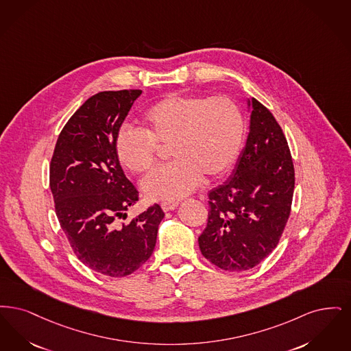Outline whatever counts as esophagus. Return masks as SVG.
<instances>
[{
	"instance_id": "1",
	"label": "esophagus",
	"mask_w": 351,
	"mask_h": 351,
	"mask_svg": "<svg viewBox=\"0 0 351 351\" xmlns=\"http://www.w3.org/2000/svg\"><path fill=\"white\" fill-rule=\"evenodd\" d=\"M177 206H178V203H176V202H162V203H161V208H162L164 213L176 210Z\"/></svg>"
}]
</instances>
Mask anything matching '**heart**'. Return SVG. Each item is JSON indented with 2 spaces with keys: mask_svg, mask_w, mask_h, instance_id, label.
Listing matches in <instances>:
<instances>
[{
  "mask_svg": "<svg viewBox=\"0 0 351 351\" xmlns=\"http://www.w3.org/2000/svg\"><path fill=\"white\" fill-rule=\"evenodd\" d=\"M143 130L122 127L114 152L123 168L145 174L157 158V147L174 160L156 169L141 183L151 200H176L197 189L202 177L226 173L243 145L244 115L227 95H169L148 107Z\"/></svg>",
  "mask_w": 351,
  "mask_h": 351,
  "instance_id": "heart-1",
  "label": "heart"
}]
</instances>
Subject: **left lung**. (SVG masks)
Here are the masks:
<instances>
[{
  "mask_svg": "<svg viewBox=\"0 0 351 351\" xmlns=\"http://www.w3.org/2000/svg\"><path fill=\"white\" fill-rule=\"evenodd\" d=\"M250 130L232 176L208 193V221L199 236L202 254L227 271L257 266L279 243L295 187L290 148L273 114L256 98Z\"/></svg>",
  "mask_w": 351,
  "mask_h": 351,
  "instance_id": "1",
  "label": "left lung"
}]
</instances>
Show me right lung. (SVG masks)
I'll return each mask as SVG.
<instances>
[{
    "mask_svg": "<svg viewBox=\"0 0 351 351\" xmlns=\"http://www.w3.org/2000/svg\"><path fill=\"white\" fill-rule=\"evenodd\" d=\"M141 90L101 92L90 97L61 130L49 167L55 211L69 245L99 274H132L152 256L165 214L158 204L118 224L138 200L124 176L114 140Z\"/></svg>",
    "mask_w": 351,
    "mask_h": 351,
    "instance_id": "obj_1",
    "label": "right lung"
}]
</instances>
